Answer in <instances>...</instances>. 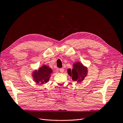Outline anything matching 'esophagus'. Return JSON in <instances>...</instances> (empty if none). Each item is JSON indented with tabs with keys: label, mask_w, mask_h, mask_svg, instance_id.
<instances>
[{
	"label": "esophagus",
	"mask_w": 123,
	"mask_h": 123,
	"mask_svg": "<svg viewBox=\"0 0 123 123\" xmlns=\"http://www.w3.org/2000/svg\"><path fill=\"white\" fill-rule=\"evenodd\" d=\"M59 71H60L61 73H62V72H64V69H62V68H60V69H59Z\"/></svg>",
	"instance_id": "1"
}]
</instances>
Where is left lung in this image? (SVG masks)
<instances>
[{"instance_id": "left-lung-1", "label": "left lung", "mask_w": 123, "mask_h": 123, "mask_svg": "<svg viewBox=\"0 0 123 123\" xmlns=\"http://www.w3.org/2000/svg\"><path fill=\"white\" fill-rule=\"evenodd\" d=\"M68 73L74 81H80L83 80L87 73V69L80 62H76L73 65L72 70L69 69Z\"/></svg>"}]
</instances>
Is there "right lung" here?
Here are the masks:
<instances>
[{"instance_id": "right-lung-1", "label": "right lung", "mask_w": 123, "mask_h": 123, "mask_svg": "<svg viewBox=\"0 0 123 123\" xmlns=\"http://www.w3.org/2000/svg\"><path fill=\"white\" fill-rule=\"evenodd\" d=\"M52 69L48 66L43 65L38 71H35L33 73V77L37 84H43L47 83L49 80Z\"/></svg>"}]
</instances>
